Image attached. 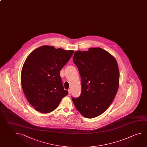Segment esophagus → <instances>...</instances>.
Masks as SVG:
<instances>
[{
    "mask_svg": "<svg viewBox=\"0 0 147 147\" xmlns=\"http://www.w3.org/2000/svg\"><path fill=\"white\" fill-rule=\"evenodd\" d=\"M68 92H69V94H71V92H72V90H71V89H69V90H68Z\"/></svg>",
    "mask_w": 147,
    "mask_h": 147,
    "instance_id": "1",
    "label": "esophagus"
}]
</instances>
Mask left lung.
I'll list each match as a JSON object with an SVG mask.
<instances>
[{
    "mask_svg": "<svg viewBox=\"0 0 147 147\" xmlns=\"http://www.w3.org/2000/svg\"><path fill=\"white\" fill-rule=\"evenodd\" d=\"M73 61L82 80L79 98H72L77 111L87 118L105 112L116 96L119 86V70L115 58L100 47L75 52Z\"/></svg>",
    "mask_w": 147,
    "mask_h": 147,
    "instance_id": "1",
    "label": "left lung"
}]
</instances>
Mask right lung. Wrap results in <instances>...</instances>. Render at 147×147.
<instances>
[{"label": "right lung", "mask_w": 147, "mask_h": 147, "mask_svg": "<svg viewBox=\"0 0 147 147\" xmlns=\"http://www.w3.org/2000/svg\"><path fill=\"white\" fill-rule=\"evenodd\" d=\"M73 53V50L43 45L27 57L21 71V84L27 100L36 111L52 112L68 94L62 85L60 71Z\"/></svg>", "instance_id": "right-lung-1"}]
</instances>
